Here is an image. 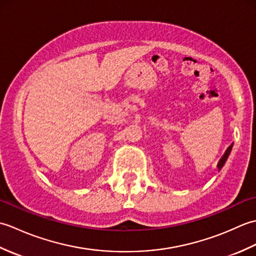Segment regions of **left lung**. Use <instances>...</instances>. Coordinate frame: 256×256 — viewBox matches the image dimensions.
Masks as SVG:
<instances>
[{"label":"left lung","instance_id":"obj_1","mask_svg":"<svg viewBox=\"0 0 256 256\" xmlns=\"http://www.w3.org/2000/svg\"><path fill=\"white\" fill-rule=\"evenodd\" d=\"M232 146H233V144H231V145L229 146V148H228V150H226V153L224 154V156H222L221 160H219V162H218L219 170H221V168L224 166L226 162V160H228V157H229V155H230V153H231V150H232Z\"/></svg>","mask_w":256,"mask_h":256}]
</instances>
